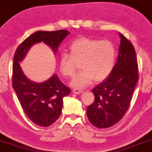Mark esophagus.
I'll use <instances>...</instances> for the list:
<instances>
[{
	"mask_svg": "<svg viewBox=\"0 0 152 152\" xmlns=\"http://www.w3.org/2000/svg\"><path fill=\"white\" fill-rule=\"evenodd\" d=\"M73 92L76 94H79L83 92V90H81V89H79V88H74V90H73Z\"/></svg>",
	"mask_w": 152,
	"mask_h": 152,
	"instance_id": "esophagus-1",
	"label": "esophagus"
}]
</instances>
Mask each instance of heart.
<instances>
[{
  "label": "heart",
  "instance_id": "b5f03b06",
  "mask_svg": "<svg viewBox=\"0 0 152 152\" xmlns=\"http://www.w3.org/2000/svg\"><path fill=\"white\" fill-rule=\"evenodd\" d=\"M71 54L62 53L59 58L61 74L71 78L81 63L82 71L74 76L71 86L85 88L94 81H103L111 74L116 59V49L109 40L80 37L71 42Z\"/></svg>",
  "mask_w": 152,
  "mask_h": 152
}]
</instances>
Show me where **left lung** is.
Returning <instances> with one entry per match:
<instances>
[{
	"label": "left lung",
	"mask_w": 152,
	"mask_h": 152,
	"mask_svg": "<svg viewBox=\"0 0 152 152\" xmlns=\"http://www.w3.org/2000/svg\"><path fill=\"white\" fill-rule=\"evenodd\" d=\"M121 38L117 62L111 74L92 90L94 102L87 107V116L98 128H108L123 118L128 110L139 80L138 64L132 44Z\"/></svg>",
	"instance_id": "obj_1"
}]
</instances>
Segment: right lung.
<instances>
[{"instance_id": "obj_1", "label": "right lung", "mask_w": 152, "mask_h": 152, "mask_svg": "<svg viewBox=\"0 0 152 152\" xmlns=\"http://www.w3.org/2000/svg\"><path fill=\"white\" fill-rule=\"evenodd\" d=\"M69 34L67 30L37 31L26 38L16 49L12 64V88L24 112L33 123L49 127L58 118L63 107V98L70 94L69 88L59 81L56 75L42 83L29 80L22 71L20 62L32 45L42 42L54 53Z\"/></svg>"}]
</instances>
